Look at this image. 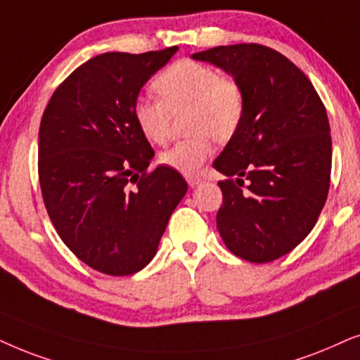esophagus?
Instances as JSON below:
<instances>
[{"label":"esophagus","mask_w":360,"mask_h":360,"mask_svg":"<svg viewBox=\"0 0 360 360\" xmlns=\"http://www.w3.org/2000/svg\"><path fill=\"white\" fill-rule=\"evenodd\" d=\"M186 181H188V184L191 188H198V186L202 183V177L199 176H186Z\"/></svg>","instance_id":"1"}]
</instances>
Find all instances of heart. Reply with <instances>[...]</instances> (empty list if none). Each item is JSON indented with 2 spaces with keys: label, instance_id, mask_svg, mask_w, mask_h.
Masks as SVG:
<instances>
[{
  "label": "heart",
  "instance_id": "1",
  "mask_svg": "<svg viewBox=\"0 0 360 360\" xmlns=\"http://www.w3.org/2000/svg\"><path fill=\"white\" fill-rule=\"evenodd\" d=\"M156 100L141 97L133 105V120L148 141L165 145L169 136V113L188 107L193 136L161 155V162L183 174H194L214 153V136L229 141L240 128L245 100L236 80L224 79L210 65L177 60L155 77Z\"/></svg>",
  "mask_w": 360,
  "mask_h": 360
}]
</instances>
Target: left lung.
<instances>
[{
    "mask_svg": "<svg viewBox=\"0 0 360 360\" xmlns=\"http://www.w3.org/2000/svg\"><path fill=\"white\" fill-rule=\"evenodd\" d=\"M240 85L245 112L214 161L220 181V237L233 255L268 263L298 247L318 222L329 191L328 113L309 79L260 44L195 52Z\"/></svg>",
    "mask_w": 360,
    "mask_h": 360,
    "instance_id": "obj_1",
    "label": "left lung"
}]
</instances>
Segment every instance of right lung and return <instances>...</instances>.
I'll return each instance as SVG.
<instances>
[{
  "label": "right lung",
  "mask_w": 360,
  "mask_h": 360,
  "mask_svg": "<svg viewBox=\"0 0 360 360\" xmlns=\"http://www.w3.org/2000/svg\"><path fill=\"white\" fill-rule=\"evenodd\" d=\"M177 47L107 52L75 69L52 95L39 127V183L47 214L77 258L105 275L140 271L156 255L172 210L188 193L158 166L136 128L143 85Z\"/></svg>",
  "instance_id": "1"
}]
</instances>
